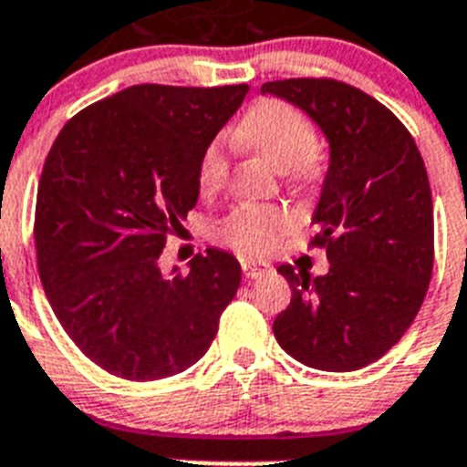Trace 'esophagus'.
I'll use <instances>...</instances> for the list:
<instances>
[{
    "label": "esophagus",
    "mask_w": 467,
    "mask_h": 467,
    "mask_svg": "<svg viewBox=\"0 0 467 467\" xmlns=\"http://www.w3.org/2000/svg\"><path fill=\"white\" fill-rule=\"evenodd\" d=\"M241 269H243V275H245L247 280H254V278H259V275L269 274L271 266L264 262H254V259H241Z\"/></svg>",
    "instance_id": "obj_1"
}]
</instances>
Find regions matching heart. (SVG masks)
<instances>
[{
  "mask_svg": "<svg viewBox=\"0 0 467 467\" xmlns=\"http://www.w3.org/2000/svg\"><path fill=\"white\" fill-rule=\"evenodd\" d=\"M236 140L264 154L285 171L296 187H308L320 177V154L316 150V128L304 111L290 102L269 98L247 111L238 126ZM226 138H214L198 161V187L213 193L229 177ZM292 226V214L280 205L238 203L213 226L214 241L241 254H266Z\"/></svg>",
  "mask_w": 467,
  "mask_h": 467,
  "instance_id": "obj_1",
  "label": "heart"
}]
</instances>
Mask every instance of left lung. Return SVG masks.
Returning a JSON list of instances; mask_svg holds the SVG:
<instances>
[{
  "instance_id": "8db88e82",
  "label": "left lung",
  "mask_w": 467,
  "mask_h": 467,
  "mask_svg": "<svg viewBox=\"0 0 467 467\" xmlns=\"http://www.w3.org/2000/svg\"><path fill=\"white\" fill-rule=\"evenodd\" d=\"M329 140V171L308 247L329 257L311 278L283 264L290 306L274 320L285 353L325 372H356L414 323L435 262L432 196L411 133L372 95L327 77L269 81Z\"/></svg>"
}]
</instances>
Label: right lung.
Here are the masks:
<instances>
[{"label":"right lung","instance_id":"right-lung-1","mask_svg":"<svg viewBox=\"0 0 467 467\" xmlns=\"http://www.w3.org/2000/svg\"><path fill=\"white\" fill-rule=\"evenodd\" d=\"M245 84H140L74 114L36 189V269L74 346L126 381H159L205 356L236 296L222 250L163 275L159 257L198 201V161Z\"/></svg>","mask_w":467,"mask_h":467}]
</instances>
